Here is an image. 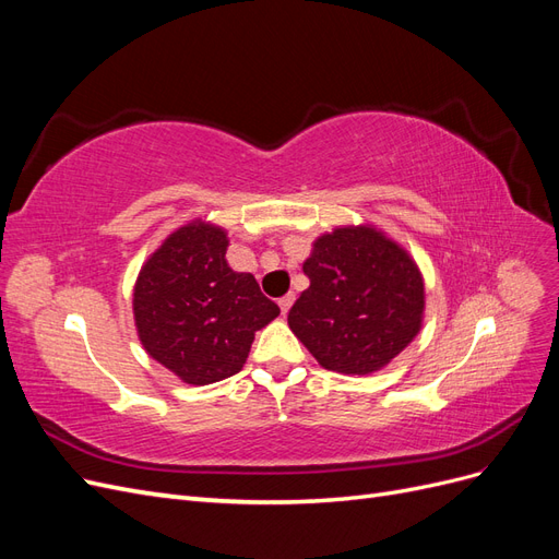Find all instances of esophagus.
Masks as SVG:
<instances>
[{
  "label": "esophagus",
  "mask_w": 559,
  "mask_h": 559,
  "mask_svg": "<svg viewBox=\"0 0 559 559\" xmlns=\"http://www.w3.org/2000/svg\"><path fill=\"white\" fill-rule=\"evenodd\" d=\"M294 300H296V294H286V296H282V298H280V310H282V314H286V312L292 310Z\"/></svg>",
  "instance_id": "esophagus-1"
}]
</instances>
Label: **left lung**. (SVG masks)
<instances>
[{"instance_id":"1","label":"left lung","mask_w":559,"mask_h":559,"mask_svg":"<svg viewBox=\"0 0 559 559\" xmlns=\"http://www.w3.org/2000/svg\"><path fill=\"white\" fill-rule=\"evenodd\" d=\"M302 273L310 286L294 302L289 326L329 370L373 373L421 326L425 282L419 270L376 228L321 235Z\"/></svg>"}]
</instances>
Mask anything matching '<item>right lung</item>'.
<instances>
[{
  "label": "right lung",
  "mask_w": 559,
  "mask_h": 559,
  "mask_svg": "<svg viewBox=\"0 0 559 559\" xmlns=\"http://www.w3.org/2000/svg\"><path fill=\"white\" fill-rule=\"evenodd\" d=\"M226 247L222 228L183 226L134 284V324L144 349L189 384L240 373L253 333L280 314L253 275L228 267Z\"/></svg>",
  "instance_id": "1"
}]
</instances>
